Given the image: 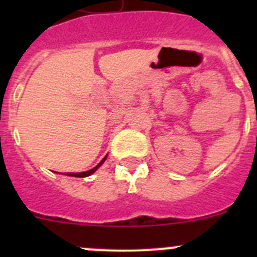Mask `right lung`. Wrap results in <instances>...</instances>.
<instances>
[{
  "instance_id": "add662e5",
  "label": "right lung",
  "mask_w": 257,
  "mask_h": 257,
  "mask_svg": "<svg viewBox=\"0 0 257 257\" xmlns=\"http://www.w3.org/2000/svg\"><path fill=\"white\" fill-rule=\"evenodd\" d=\"M105 160H106V157H104L103 160L100 161V163H99V165L95 166L94 169L88 170V171H85V172H76V174H74V172H67V174H65V175H68V176H74V178H86V176H90V175H91V174H94V172L96 171V170L99 169V167H100L101 165H103L104 161H105Z\"/></svg>"
}]
</instances>
